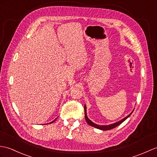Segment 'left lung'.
<instances>
[{"label":"left lung","instance_id":"1","mask_svg":"<svg viewBox=\"0 0 157 157\" xmlns=\"http://www.w3.org/2000/svg\"><path fill=\"white\" fill-rule=\"evenodd\" d=\"M84 112H85V118H86V122H87V124H88L90 125V126H93V127H95V128H98V129H100V130H111V129H112V128H116V126H118V125H120V124H122L124 121V120H126V119H127L128 118L129 116L131 115V114H132V113H130V114L128 115V116H127L126 118H124V119H122V120H120V121H119V122H116V123H114V124H110V125H106V126H100V125H98V124H94V122H92V121H91L90 120H89L88 119V118H87V115H86V106L85 105L84 106Z\"/></svg>","mask_w":157,"mask_h":157}]
</instances>
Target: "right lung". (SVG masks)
<instances>
[{"label": "right lung", "instance_id": "add662e5", "mask_svg": "<svg viewBox=\"0 0 157 157\" xmlns=\"http://www.w3.org/2000/svg\"><path fill=\"white\" fill-rule=\"evenodd\" d=\"M56 119H57V118H56ZM53 120V122H50V123H53V122H54V121H55V120Z\"/></svg>", "mask_w": 157, "mask_h": 157}]
</instances>
